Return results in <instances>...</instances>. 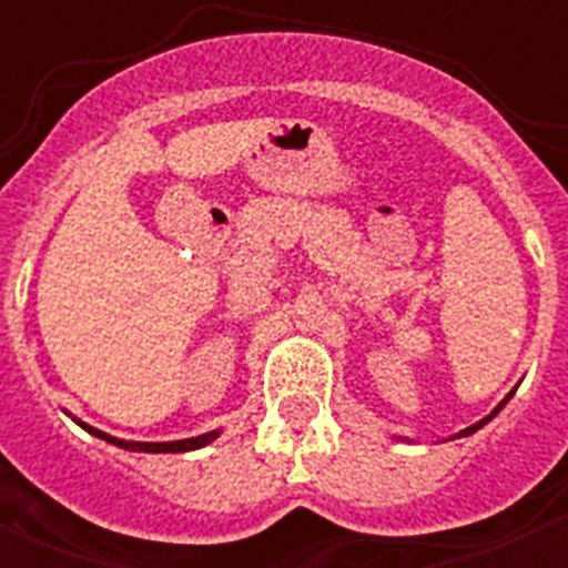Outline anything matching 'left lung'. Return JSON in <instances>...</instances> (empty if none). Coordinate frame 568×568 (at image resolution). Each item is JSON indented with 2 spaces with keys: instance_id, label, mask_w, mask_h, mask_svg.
Segmentation results:
<instances>
[{
  "instance_id": "1",
  "label": "left lung",
  "mask_w": 568,
  "mask_h": 568,
  "mask_svg": "<svg viewBox=\"0 0 568 568\" xmlns=\"http://www.w3.org/2000/svg\"><path fill=\"white\" fill-rule=\"evenodd\" d=\"M511 398V393L509 395H506V398H504V404H506V400H509ZM504 404H500L498 406V409H495V413H491V415H486V418L484 420H478V424H475V426H469V429H464V433H460V435H471V433H478V429H480V426H484L486 424V420H491V418H495V415H498L500 413V409H504Z\"/></svg>"
}]
</instances>
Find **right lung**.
Instances as JSON below:
<instances>
[{
    "label": "right lung",
    "instance_id": "add662e5",
    "mask_svg": "<svg viewBox=\"0 0 568 568\" xmlns=\"http://www.w3.org/2000/svg\"><path fill=\"white\" fill-rule=\"evenodd\" d=\"M79 426H84L90 435H97V438H104L108 444H115L122 446V449H130V453H190V449H202V446H207L210 440L219 438V433H207V435H199V438H187V440H170V444H142V440H119V438H110V435L99 433V429H93V426L82 424L79 420Z\"/></svg>",
    "mask_w": 568,
    "mask_h": 568
}]
</instances>
